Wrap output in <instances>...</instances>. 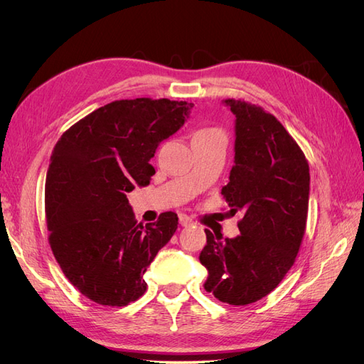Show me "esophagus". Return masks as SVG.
Segmentation results:
<instances>
[{"label": "esophagus", "instance_id": "34e87169", "mask_svg": "<svg viewBox=\"0 0 364 364\" xmlns=\"http://www.w3.org/2000/svg\"><path fill=\"white\" fill-rule=\"evenodd\" d=\"M179 223H181V226H191L194 222L190 215L179 214Z\"/></svg>", "mask_w": 364, "mask_h": 364}]
</instances>
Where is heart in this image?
<instances>
[{
	"label": "heart",
	"instance_id": "b5f03b06",
	"mask_svg": "<svg viewBox=\"0 0 364 364\" xmlns=\"http://www.w3.org/2000/svg\"><path fill=\"white\" fill-rule=\"evenodd\" d=\"M203 130H206V129H203ZM203 130H199V132H203Z\"/></svg>",
	"mask_w": 364,
	"mask_h": 364
}]
</instances>
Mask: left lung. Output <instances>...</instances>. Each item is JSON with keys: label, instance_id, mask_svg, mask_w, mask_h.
Instances as JSON below:
<instances>
[{"label": "left lung", "instance_id": "obj_1", "mask_svg": "<svg viewBox=\"0 0 364 364\" xmlns=\"http://www.w3.org/2000/svg\"><path fill=\"white\" fill-rule=\"evenodd\" d=\"M235 115V156L222 196L241 211L240 235L222 240L205 229V290L230 305L259 301L278 287L305 234L310 167L285 127L262 107L228 98Z\"/></svg>", "mask_w": 364, "mask_h": 364}]
</instances>
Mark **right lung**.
Masks as SVG:
<instances>
[{
    "label": "right lung",
    "mask_w": 364,
    "mask_h": 364,
    "mask_svg": "<svg viewBox=\"0 0 364 364\" xmlns=\"http://www.w3.org/2000/svg\"><path fill=\"white\" fill-rule=\"evenodd\" d=\"M193 106L117 100L77 121L54 146L46 181L48 241L65 277L87 299L124 306L144 294L142 274L178 229V214L136 223L127 193L150 183V159Z\"/></svg>",
    "instance_id": "obj_1"
}]
</instances>
